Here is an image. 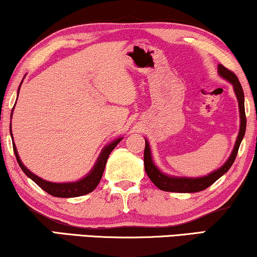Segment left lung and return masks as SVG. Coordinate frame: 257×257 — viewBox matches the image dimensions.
<instances>
[{
    "label": "left lung",
    "instance_id": "8db88e82",
    "mask_svg": "<svg viewBox=\"0 0 257 257\" xmlns=\"http://www.w3.org/2000/svg\"><path fill=\"white\" fill-rule=\"evenodd\" d=\"M217 73L227 82L233 85L234 93L238 101V111H240V130L235 142L234 149L231 151L229 158L220 168H217L212 173L205 175V177L199 178H189V177H175V175H168L161 172L156 164H154L152 153H151L150 144L145 139V151H144V165H145V172L149 175L151 181L157 186L158 188L165 192H175V193H195L200 192L213 185L217 179H220L224 173H227L231 165H233L235 158H236L238 147L243 139L245 133V126H247V119H245L244 112V94L243 90L237 77L230 70L224 68L223 65H217Z\"/></svg>",
    "mask_w": 257,
    "mask_h": 257
}]
</instances>
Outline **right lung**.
Listing matches in <instances>:
<instances>
[{"label": "right lung", "mask_w": 257, "mask_h": 257, "mask_svg": "<svg viewBox=\"0 0 257 257\" xmlns=\"http://www.w3.org/2000/svg\"><path fill=\"white\" fill-rule=\"evenodd\" d=\"M22 82H21L19 90H17V97H19L20 87H21V85H22ZM13 111H14V107H13ZM13 111H12V115H13ZM12 115H10V117H12ZM10 136H12V139H13V147H14V152H15L17 163H19L20 167L22 168V171L26 173L27 177L30 178L34 182H36V184L40 186L43 191L49 193L50 195L57 196V198H76V196H82V195L89 194V193L92 192L93 189L97 187L98 184L100 182L101 177H103L104 168H105V165H106L108 156H110V153L113 151L114 147L117 146L122 139V137H121V138L114 139L112 143L107 144V145L105 146L103 150H101L99 157L97 158L96 164L93 165V167L91 168V171L84 178L79 179V180H77V181H71V182H51V181L44 180V179L40 178L38 175L34 174L33 172L29 171L26 166H24L22 160L20 159V156H19V152H17L15 143H14L13 133H12V125H10Z\"/></svg>", "instance_id": "obj_1"}]
</instances>
